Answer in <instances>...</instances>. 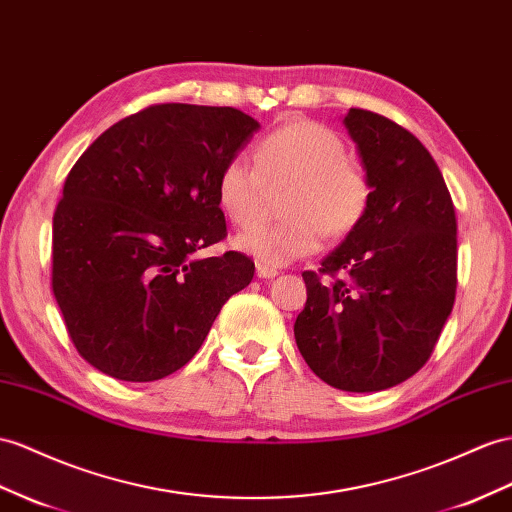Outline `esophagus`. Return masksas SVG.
<instances>
[{
    "label": "esophagus",
    "instance_id": "34e87169",
    "mask_svg": "<svg viewBox=\"0 0 512 512\" xmlns=\"http://www.w3.org/2000/svg\"><path fill=\"white\" fill-rule=\"evenodd\" d=\"M279 274V270L277 268H272V266H266V264H257V277L259 279H274Z\"/></svg>",
    "mask_w": 512,
    "mask_h": 512
}]
</instances>
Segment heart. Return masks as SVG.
<instances>
[{
    "label": "heart",
    "instance_id": "heart-1",
    "mask_svg": "<svg viewBox=\"0 0 512 512\" xmlns=\"http://www.w3.org/2000/svg\"><path fill=\"white\" fill-rule=\"evenodd\" d=\"M290 181L283 194L285 218L246 227L233 246L272 268L316 253L324 233L346 238L368 214L372 181L365 168L346 155V144L331 127L292 119L257 142L255 166L233 155L216 181V199L235 225L251 222L261 209L266 183Z\"/></svg>",
    "mask_w": 512,
    "mask_h": 512
}]
</instances>
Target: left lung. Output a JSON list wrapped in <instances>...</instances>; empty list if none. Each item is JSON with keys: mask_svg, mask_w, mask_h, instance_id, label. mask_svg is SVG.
<instances>
[{"mask_svg": "<svg viewBox=\"0 0 512 512\" xmlns=\"http://www.w3.org/2000/svg\"><path fill=\"white\" fill-rule=\"evenodd\" d=\"M372 201L318 272L307 270V303L294 337L324 383L383 391L430 359L456 296V214L437 162L387 116L350 108Z\"/></svg>", "mask_w": 512, "mask_h": 512, "instance_id": "1", "label": "left lung"}]
</instances>
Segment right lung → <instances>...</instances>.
Here are the masks:
<instances>
[{
	"label": "right lung",
	"instance_id": "1",
	"mask_svg": "<svg viewBox=\"0 0 512 512\" xmlns=\"http://www.w3.org/2000/svg\"><path fill=\"white\" fill-rule=\"evenodd\" d=\"M257 129L235 108L160 103L75 162L54 214L51 287L93 368L127 383L177 372L251 283V257L194 255L227 238L216 181Z\"/></svg>",
	"mask_w": 512,
	"mask_h": 512
}]
</instances>
